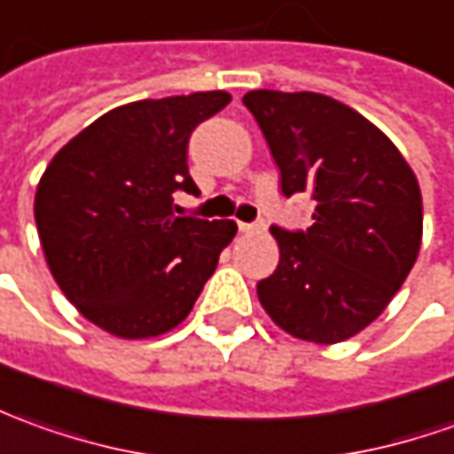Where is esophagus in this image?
I'll use <instances>...</instances> for the list:
<instances>
[{
    "label": "esophagus",
    "instance_id": "34e87169",
    "mask_svg": "<svg viewBox=\"0 0 454 454\" xmlns=\"http://www.w3.org/2000/svg\"><path fill=\"white\" fill-rule=\"evenodd\" d=\"M240 233H253V231H258L261 226H255V223H239Z\"/></svg>",
    "mask_w": 454,
    "mask_h": 454
}]
</instances>
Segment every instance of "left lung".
Wrapping results in <instances>:
<instances>
[{
	"label": "left lung",
	"mask_w": 454,
	"mask_h": 454,
	"mask_svg": "<svg viewBox=\"0 0 454 454\" xmlns=\"http://www.w3.org/2000/svg\"><path fill=\"white\" fill-rule=\"evenodd\" d=\"M280 168L283 196L310 193L313 226H273L278 268L258 283L273 323L308 343L353 338L380 316L415 266L422 196L375 123L313 91L243 97Z\"/></svg>",
	"instance_id": "obj_1"
}]
</instances>
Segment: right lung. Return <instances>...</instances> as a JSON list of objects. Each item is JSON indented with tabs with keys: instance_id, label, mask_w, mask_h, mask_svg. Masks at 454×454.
I'll use <instances>...</instances> for the list:
<instances>
[{
	"instance_id": "1",
	"label": "right lung",
	"mask_w": 454,
	"mask_h": 454,
	"mask_svg": "<svg viewBox=\"0 0 454 454\" xmlns=\"http://www.w3.org/2000/svg\"><path fill=\"white\" fill-rule=\"evenodd\" d=\"M226 91L144 98L89 123L36 186L34 218L46 266L76 310L126 340L156 338L191 313L233 221L176 215L193 129L226 106Z\"/></svg>"
}]
</instances>
